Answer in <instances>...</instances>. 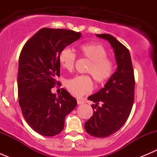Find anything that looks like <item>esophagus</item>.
<instances>
[{"mask_svg":"<svg viewBox=\"0 0 157 157\" xmlns=\"http://www.w3.org/2000/svg\"><path fill=\"white\" fill-rule=\"evenodd\" d=\"M77 104H78V105H81V104L84 103V101L81 100V99H77Z\"/></svg>","mask_w":157,"mask_h":157,"instance_id":"esophagus-1","label":"esophagus"}]
</instances>
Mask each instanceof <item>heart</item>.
Here are the masks:
<instances>
[{
  "label": "heart",
  "instance_id": "obj_1",
  "mask_svg": "<svg viewBox=\"0 0 157 157\" xmlns=\"http://www.w3.org/2000/svg\"><path fill=\"white\" fill-rule=\"evenodd\" d=\"M79 51L82 56L91 61L86 72L91 74L96 83H103L112 77L114 62L107 57L108 52L103 45L99 43L83 44L79 47ZM58 61L64 69L71 71L75 65L76 55L71 48H64L60 51ZM65 86L69 93L77 97L88 94L93 90L91 78L87 75L76 76L68 79Z\"/></svg>",
  "mask_w": 157,
  "mask_h": 157
}]
</instances>
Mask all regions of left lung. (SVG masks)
Segmentation results:
<instances>
[{
  "label": "left lung",
  "instance_id": "obj_1",
  "mask_svg": "<svg viewBox=\"0 0 157 157\" xmlns=\"http://www.w3.org/2000/svg\"><path fill=\"white\" fill-rule=\"evenodd\" d=\"M96 36L109 41L118 66L104 87L88 97L96 104L92 105L93 115L85 122L84 128L93 137H106L118 131L129 117L134 102L135 82L128 49L111 35L96 34ZM99 103L101 107L98 105Z\"/></svg>",
  "mask_w": 157,
  "mask_h": 157
}]
</instances>
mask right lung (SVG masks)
I'll list each match as a JSON object with an SVG mask.
<instances>
[{
  "label": "right lung",
  "instance_id": "add662e5",
  "mask_svg": "<svg viewBox=\"0 0 157 157\" xmlns=\"http://www.w3.org/2000/svg\"><path fill=\"white\" fill-rule=\"evenodd\" d=\"M81 33L64 29L42 28L23 46L19 58V104L29 125L47 137L63 130L64 118L77 105V100L61 89L58 96L52 88L60 83L58 55L61 49L78 40Z\"/></svg>",
  "mask_w": 157,
  "mask_h": 157
}]
</instances>
